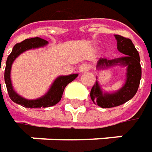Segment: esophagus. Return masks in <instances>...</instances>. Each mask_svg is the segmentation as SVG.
Returning a JSON list of instances; mask_svg holds the SVG:
<instances>
[{
	"mask_svg": "<svg viewBox=\"0 0 152 152\" xmlns=\"http://www.w3.org/2000/svg\"><path fill=\"white\" fill-rule=\"evenodd\" d=\"M90 69V66H89L88 64H82L79 67V71L81 73H84V72H87Z\"/></svg>",
	"mask_w": 152,
	"mask_h": 152,
	"instance_id": "1",
	"label": "esophagus"
}]
</instances>
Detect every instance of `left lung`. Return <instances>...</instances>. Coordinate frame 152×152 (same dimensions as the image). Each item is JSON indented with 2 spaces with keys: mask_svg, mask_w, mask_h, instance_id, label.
Here are the masks:
<instances>
[{
  "mask_svg": "<svg viewBox=\"0 0 152 152\" xmlns=\"http://www.w3.org/2000/svg\"><path fill=\"white\" fill-rule=\"evenodd\" d=\"M117 49L124 56L113 59L99 58L96 68L98 70L109 69L115 65L126 67V81L122 88L115 92H103L99 81L91 89L90 97L94 104L101 108H111L121 105L131 99L138 91L141 79L140 58L138 51L129 38L115 35Z\"/></svg>",
  "mask_w": 152,
  "mask_h": 152,
  "instance_id": "8db88e82",
  "label": "left lung"
}]
</instances>
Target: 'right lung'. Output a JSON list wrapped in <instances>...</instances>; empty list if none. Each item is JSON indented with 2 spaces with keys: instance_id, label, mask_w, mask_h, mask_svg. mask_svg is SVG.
I'll list each match as a JSON object with an SVG mask.
<instances>
[{
  "instance_id": "add662e5",
  "label": "right lung",
  "mask_w": 152,
  "mask_h": 152,
  "mask_svg": "<svg viewBox=\"0 0 152 152\" xmlns=\"http://www.w3.org/2000/svg\"><path fill=\"white\" fill-rule=\"evenodd\" d=\"M48 44V42L46 40H43L40 37H35V38H30L26 39L23 42L20 43H17L13 47L12 50V53L7 57V63H6V69H5V83L7 86V89L8 92V94L10 99L16 104H18L26 108H46L53 106L56 104L60 101L62 95H63L64 90L65 87L74 81L76 77L78 76V74H71L68 76H59L52 83L51 87L48 89V91L42 97L36 99H27L20 96L18 93L15 92V90L12 87V83L11 80V69L12 65L21 53L30 49H35L45 47Z\"/></svg>"
}]
</instances>
